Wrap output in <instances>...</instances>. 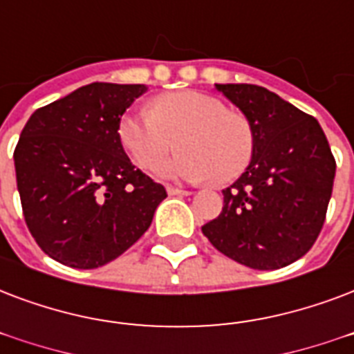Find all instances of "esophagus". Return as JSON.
Returning <instances> with one entry per match:
<instances>
[{"mask_svg": "<svg viewBox=\"0 0 354 354\" xmlns=\"http://www.w3.org/2000/svg\"><path fill=\"white\" fill-rule=\"evenodd\" d=\"M167 193L172 196H185L189 195V191H185V189H180V187H167Z\"/></svg>", "mask_w": 354, "mask_h": 354, "instance_id": "esophagus-1", "label": "esophagus"}]
</instances>
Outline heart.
Wrapping results in <instances>:
<instances>
[{
    "label": "heart",
    "mask_w": 354,
    "mask_h": 354,
    "mask_svg": "<svg viewBox=\"0 0 354 354\" xmlns=\"http://www.w3.org/2000/svg\"><path fill=\"white\" fill-rule=\"evenodd\" d=\"M184 152L156 169L171 180L228 183L249 167L254 133L243 115L228 111L223 100L198 91L159 96L150 111H129L118 122V141L139 169H152L174 147Z\"/></svg>",
    "instance_id": "heart-1"
}]
</instances>
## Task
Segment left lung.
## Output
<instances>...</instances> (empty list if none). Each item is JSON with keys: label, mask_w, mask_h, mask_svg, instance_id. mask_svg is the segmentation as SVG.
Masks as SVG:
<instances>
[{"label": "left lung", "mask_w": 354, "mask_h": 354, "mask_svg": "<svg viewBox=\"0 0 354 354\" xmlns=\"http://www.w3.org/2000/svg\"><path fill=\"white\" fill-rule=\"evenodd\" d=\"M215 88L250 122L254 152L223 191V212L202 234L250 269L290 266L312 249L325 223L336 174L327 137L314 117L267 88L249 83Z\"/></svg>", "instance_id": "1"}]
</instances>
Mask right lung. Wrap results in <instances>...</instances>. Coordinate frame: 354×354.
<instances>
[{"mask_svg":"<svg viewBox=\"0 0 354 354\" xmlns=\"http://www.w3.org/2000/svg\"><path fill=\"white\" fill-rule=\"evenodd\" d=\"M147 85L91 83L31 115L15 150L27 228L46 254L96 269L152 225L165 187L131 165L118 122Z\"/></svg>","mask_w":354,"mask_h":354,"instance_id":"obj_1","label":"right lung"}]
</instances>
